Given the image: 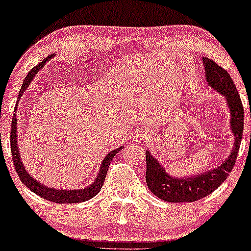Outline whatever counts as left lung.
Returning a JSON list of instances; mask_svg holds the SVG:
<instances>
[{"mask_svg": "<svg viewBox=\"0 0 251 251\" xmlns=\"http://www.w3.org/2000/svg\"><path fill=\"white\" fill-rule=\"evenodd\" d=\"M203 62L209 85L223 94L226 99L231 116L230 123L231 131L235 135V146L229 158L222 165L216 166L212 171L186 178L169 176L163 166L152 157V154L146 151V184L154 196L171 203L196 201L214 192L232 171L243 135L244 108L231 76L224 68L209 57H204Z\"/></svg>", "mask_w": 251, "mask_h": 251, "instance_id": "obj_1", "label": "left lung"}]
</instances>
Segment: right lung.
Returning a JSON list of instances; mask_svg holds the SVG:
<instances>
[{
  "mask_svg": "<svg viewBox=\"0 0 251 251\" xmlns=\"http://www.w3.org/2000/svg\"><path fill=\"white\" fill-rule=\"evenodd\" d=\"M53 55H48L43 60L42 62H40L39 65L35 66L34 68L28 72V75L25 77L24 83H22V87L20 89L19 93V99L22 97L25 88L29 86V83L33 80V77L35 76V74L43 67L46 62L50 59ZM16 125L17 120L15 114L13 116V122H11V129H10V149H11V155H13V164L15 166V170L17 172V176L20 177L22 183L27 186L28 189L31 190L34 194L40 196L41 198H45V200L54 201V203H60V204H71V203H80V201H85L91 200L92 197H94L98 192L101 189L103 181H105V177L107 175V170L109 168V164H111L112 159L116 155L120 150L123 149L119 148L117 150H113L109 153L103 158V162L101 164V168H100L99 174H98V177L94 180V183L92 184L91 186L86 189H80V190H59V189H50L47 188V186L41 185L39 181L34 179L33 177H30V175L25 171L24 168V164H22L21 158H20L19 149H17V133H16Z\"/></svg>",
  "mask_w": 251,
  "mask_h": 251,
  "instance_id": "add662e5",
  "label": "right lung"
}]
</instances>
